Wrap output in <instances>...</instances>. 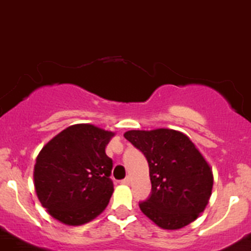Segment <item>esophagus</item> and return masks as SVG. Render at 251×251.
<instances>
[{"instance_id": "1", "label": "esophagus", "mask_w": 251, "mask_h": 251, "mask_svg": "<svg viewBox=\"0 0 251 251\" xmlns=\"http://www.w3.org/2000/svg\"><path fill=\"white\" fill-rule=\"evenodd\" d=\"M121 182H123L124 185H130V182H131V177H130V176H127V177H125V179H124L123 181H121Z\"/></svg>"}]
</instances>
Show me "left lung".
<instances>
[{"mask_svg": "<svg viewBox=\"0 0 251 251\" xmlns=\"http://www.w3.org/2000/svg\"><path fill=\"white\" fill-rule=\"evenodd\" d=\"M126 140L149 162L151 194L141 211L165 230H177L198 219L213 190L210 165L185 134L171 128L130 130Z\"/></svg>", "mask_w": 251, "mask_h": 251, "instance_id": "left-lung-1", "label": "left lung"}]
</instances>
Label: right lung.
Returning <instances> with one entry per match:
<instances>
[{
  "label": "right lung",
  "instance_id": "right-lung-1",
  "mask_svg": "<svg viewBox=\"0 0 251 251\" xmlns=\"http://www.w3.org/2000/svg\"><path fill=\"white\" fill-rule=\"evenodd\" d=\"M114 135L91 124H76L42 148L33 170L35 190L53 219L78 226L106 209L114 184L112 160L105 149Z\"/></svg>",
  "mask_w": 251,
  "mask_h": 251
}]
</instances>
